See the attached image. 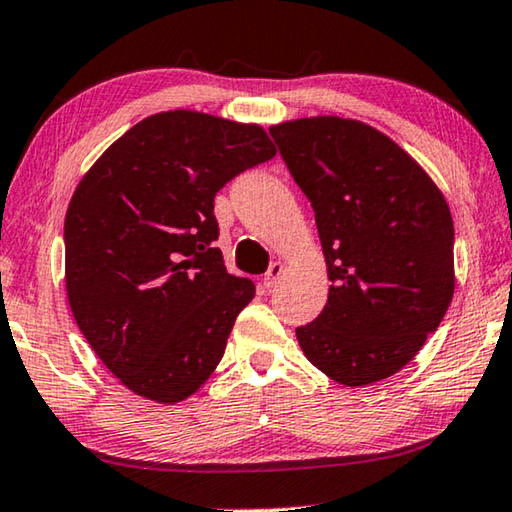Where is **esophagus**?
I'll list each match as a JSON object with an SVG mask.
<instances>
[{"instance_id": "obj_1", "label": "esophagus", "mask_w": 512, "mask_h": 512, "mask_svg": "<svg viewBox=\"0 0 512 512\" xmlns=\"http://www.w3.org/2000/svg\"><path fill=\"white\" fill-rule=\"evenodd\" d=\"M282 273H285V264H282V262H273V264L269 266V271L264 273V287L271 289V287L278 285V280L282 278Z\"/></svg>"}]
</instances>
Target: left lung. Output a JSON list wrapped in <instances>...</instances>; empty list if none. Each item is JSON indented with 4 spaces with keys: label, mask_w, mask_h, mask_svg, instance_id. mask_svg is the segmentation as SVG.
<instances>
[{
    "label": "left lung",
    "mask_w": 512,
    "mask_h": 512,
    "mask_svg": "<svg viewBox=\"0 0 512 512\" xmlns=\"http://www.w3.org/2000/svg\"><path fill=\"white\" fill-rule=\"evenodd\" d=\"M269 132L312 202L332 282L316 321L296 328L305 358L346 387L394 376L440 326L456 289L442 191L360 120L298 118Z\"/></svg>",
    "instance_id": "8db88e82"
}]
</instances>
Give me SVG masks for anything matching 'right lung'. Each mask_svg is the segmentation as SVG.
I'll use <instances>...</instances> for the list:
<instances>
[{"label": "right lung", "instance_id": "1", "mask_svg": "<svg viewBox=\"0 0 512 512\" xmlns=\"http://www.w3.org/2000/svg\"><path fill=\"white\" fill-rule=\"evenodd\" d=\"M275 157L264 127L161 111L109 145L66 214V291L81 335L143 399L173 405L207 383L255 296L214 248V196Z\"/></svg>", "mask_w": 512, "mask_h": 512}]
</instances>
